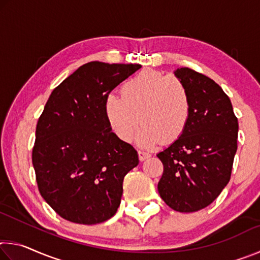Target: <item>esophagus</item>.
<instances>
[{
    "label": "esophagus",
    "mask_w": 260,
    "mask_h": 260,
    "mask_svg": "<svg viewBox=\"0 0 260 260\" xmlns=\"http://www.w3.org/2000/svg\"><path fill=\"white\" fill-rule=\"evenodd\" d=\"M149 157H150V153H149V152L139 150V158H140V160H141V161L146 160L147 158H149Z\"/></svg>",
    "instance_id": "obj_1"
}]
</instances>
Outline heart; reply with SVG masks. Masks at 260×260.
I'll return each mask as SVG.
<instances>
[{"mask_svg": "<svg viewBox=\"0 0 260 260\" xmlns=\"http://www.w3.org/2000/svg\"><path fill=\"white\" fill-rule=\"evenodd\" d=\"M105 112L112 131L125 142L134 138L140 122L144 126L138 142L143 148L171 144L187 129L191 99L187 86L174 76L147 69L127 80L121 98L110 94Z\"/></svg>", "mask_w": 260, "mask_h": 260, "instance_id": "1", "label": "heart"}]
</instances>
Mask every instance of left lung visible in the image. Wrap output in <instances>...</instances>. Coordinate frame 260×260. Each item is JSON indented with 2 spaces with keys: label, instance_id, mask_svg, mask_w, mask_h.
<instances>
[{
  "label": "left lung",
  "instance_id": "left-lung-1",
  "mask_svg": "<svg viewBox=\"0 0 260 260\" xmlns=\"http://www.w3.org/2000/svg\"><path fill=\"white\" fill-rule=\"evenodd\" d=\"M174 74L188 88L191 113L181 138L157 155L164 165L158 191L174 211L196 212L230 182L239 122L230 98L212 79L189 68Z\"/></svg>",
  "mask_w": 260,
  "mask_h": 260
}]
</instances>
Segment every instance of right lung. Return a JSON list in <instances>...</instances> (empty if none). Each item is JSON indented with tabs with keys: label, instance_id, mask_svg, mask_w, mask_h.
<instances>
[{
	"label": "right lung",
	"instance_id": "right-lung-1",
	"mask_svg": "<svg viewBox=\"0 0 260 260\" xmlns=\"http://www.w3.org/2000/svg\"><path fill=\"white\" fill-rule=\"evenodd\" d=\"M139 64L90 61L52 90L39 118L32 161L41 196L71 222L95 225L120 205L138 152L111 132L105 101Z\"/></svg>",
	"mask_w": 260,
	"mask_h": 260
}]
</instances>
